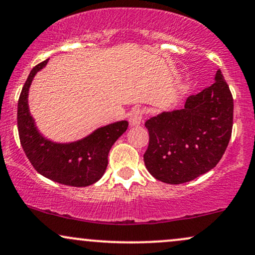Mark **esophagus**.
Listing matches in <instances>:
<instances>
[{"mask_svg":"<svg viewBox=\"0 0 255 255\" xmlns=\"http://www.w3.org/2000/svg\"><path fill=\"white\" fill-rule=\"evenodd\" d=\"M141 121H142V110L139 108L133 109L129 116L130 127H137L141 125Z\"/></svg>","mask_w":255,"mask_h":255,"instance_id":"1","label":"esophagus"}]
</instances>
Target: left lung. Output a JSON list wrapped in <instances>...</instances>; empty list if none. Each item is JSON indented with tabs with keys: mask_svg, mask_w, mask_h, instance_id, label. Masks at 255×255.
Instances as JSON below:
<instances>
[{
	"mask_svg": "<svg viewBox=\"0 0 255 255\" xmlns=\"http://www.w3.org/2000/svg\"><path fill=\"white\" fill-rule=\"evenodd\" d=\"M234 102L219 69L215 83L186 98L183 109L162 112L146 121L145 166L155 179L183 184L217 165L232 136Z\"/></svg>",
	"mask_w": 255,
	"mask_h": 255,
	"instance_id": "8db88e82",
	"label": "left lung"
}]
</instances>
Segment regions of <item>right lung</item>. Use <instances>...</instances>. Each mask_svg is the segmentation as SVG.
I'll list each match as a JSON object with an SVG mask.
<instances>
[{
    "label": "right lung",
    "mask_w": 255,
    "mask_h": 255,
    "mask_svg": "<svg viewBox=\"0 0 255 255\" xmlns=\"http://www.w3.org/2000/svg\"><path fill=\"white\" fill-rule=\"evenodd\" d=\"M48 59L33 67L17 103V129L24 153L38 172L56 183L89 186L103 177L112 146L127 130L126 120L97 128L89 135L70 142H58L39 130L30 114L28 95L33 79L47 65Z\"/></svg>",
    "instance_id": "add662e5"
}]
</instances>
